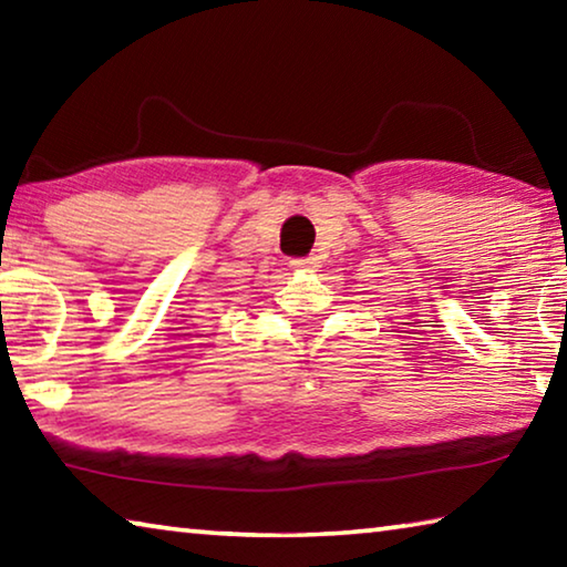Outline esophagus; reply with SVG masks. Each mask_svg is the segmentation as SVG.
Masks as SVG:
<instances>
[{
    "label": "esophagus",
    "mask_w": 567,
    "mask_h": 567,
    "mask_svg": "<svg viewBox=\"0 0 567 567\" xmlns=\"http://www.w3.org/2000/svg\"><path fill=\"white\" fill-rule=\"evenodd\" d=\"M297 270H315L318 267V257H307V260H292Z\"/></svg>",
    "instance_id": "1"
}]
</instances>
